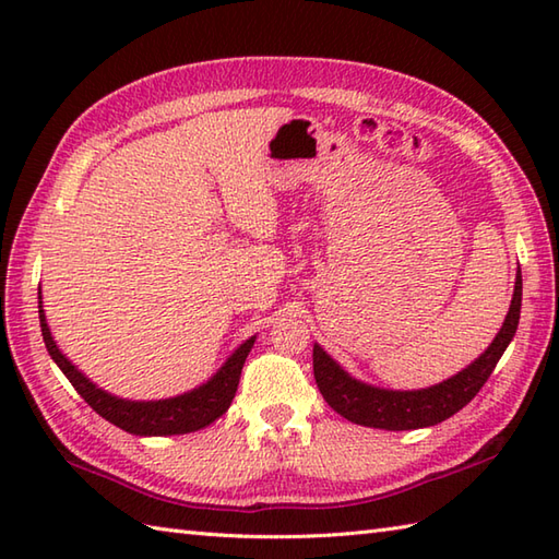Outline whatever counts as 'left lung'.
<instances>
[{
  "label": "left lung",
  "instance_id": "8db88e82",
  "mask_svg": "<svg viewBox=\"0 0 559 559\" xmlns=\"http://www.w3.org/2000/svg\"><path fill=\"white\" fill-rule=\"evenodd\" d=\"M519 314L521 271L516 273L514 298L512 305H509L500 334L495 336L490 348L476 362H471L466 370H461L459 374L447 379V382L418 391L379 389L353 379L346 370H341V365L331 355H326L322 346L314 343L312 360L317 386L329 406L355 425L379 427V430H418V427L437 425L471 403V399L488 382L495 365L500 362L509 341L516 334Z\"/></svg>",
  "mask_w": 559,
  "mask_h": 559
}]
</instances>
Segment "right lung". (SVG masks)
Masks as SVG:
<instances>
[{"label":"right lung","mask_w":559,"mask_h":559,"mask_svg":"<svg viewBox=\"0 0 559 559\" xmlns=\"http://www.w3.org/2000/svg\"><path fill=\"white\" fill-rule=\"evenodd\" d=\"M38 300H43L40 293H38ZM38 312H40V331H43L45 348L50 353V358L57 362L59 370L67 374L71 386L79 391L81 399L86 401L98 415H103L105 420H110L112 425L120 427V430L141 435V437L187 435V432L201 430V427L211 425L213 420H218L221 415L230 408L237 384H240L242 365L257 338V336L247 338L242 346L237 348L228 360H225L221 370L199 389H192L182 396L163 399V401H127L98 389L86 374L79 372L76 365H71V360L64 358L62 350H59L57 343L52 341L50 326L45 322L43 302L38 305Z\"/></svg>","instance_id":"obj_1"}]
</instances>
